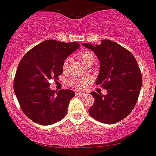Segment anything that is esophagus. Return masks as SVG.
Listing matches in <instances>:
<instances>
[{
    "label": "esophagus",
    "instance_id": "obj_1",
    "mask_svg": "<svg viewBox=\"0 0 156 156\" xmlns=\"http://www.w3.org/2000/svg\"><path fill=\"white\" fill-rule=\"evenodd\" d=\"M76 95L77 96H78V97H85L86 95V93H76Z\"/></svg>",
    "mask_w": 156,
    "mask_h": 156
}]
</instances>
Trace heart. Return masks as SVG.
Wrapping results in <instances>:
<instances>
[{"label":"heart","mask_w":156,"mask_h":156,"mask_svg":"<svg viewBox=\"0 0 156 156\" xmlns=\"http://www.w3.org/2000/svg\"><path fill=\"white\" fill-rule=\"evenodd\" d=\"M77 57L82 61V63H83L85 66L88 65L89 63H93L95 60V56L93 55V53L90 51H88V50H83L82 52H78L77 54ZM69 63V59H66L63 61V70H66L68 66ZM88 81L86 79H82V78H74L73 79H71L69 82L70 86H72L73 88L76 89H82L86 87V86L87 85Z\"/></svg>","instance_id":"b5f03b06"}]
</instances>
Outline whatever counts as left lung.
I'll list each match as a JSON object with an SVG mask.
<instances>
[{
    "label": "left lung",
    "instance_id": "8db88e82",
    "mask_svg": "<svg viewBox=\"0 0 156 156\" xmlns=\"http://www.w3.org/2000/svg\"><path fill=\"white\" fill-rule=\"evenodd\" d=\"M94 52L100 61L97 85L108 90L102 95L92 92L95 102L89 115L97 121L112 124L129 115L136 105L142 86L140 67L129 50L110 40L100 44H82Z\"/></svg>",
    "mask_w": 156,
    "mask_h": 156
}]
</instances>
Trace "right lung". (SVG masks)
<instances>
[{
  "mask_svg": "<svg viewBox=\"0 0 156 156\" xmlns=\"http://www.w3.org/2000/svg\"><path fill=\"white\" fill-rule=\"evenodd\" d=\"M77 42L45 40L31 48L20 60L14 79V92L22 111L30 119L48 126L67 115L74 91L49 89V80L63 74V63L79 48Z\"/></svg>",
  "mask_w": 156,
  "mask_h": 156,
  "instance_id": "add662e5",
  "label": "right lung"
}]
</instances>
